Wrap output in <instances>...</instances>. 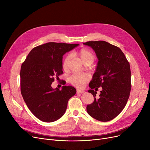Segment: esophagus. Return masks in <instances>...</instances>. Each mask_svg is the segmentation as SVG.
<instances>
[{
	"mask_svg": "<svg viewBox=\"0 0 150 150\" xmlns=\"http://www.w3.org/2000/svg\"><path fill=\"white\" fill-rule=\"evenodd\" d=\"M84 92V91H81V90H77V91H76L77 93H83Z\"/></svg>",
	"mask_w": 150,
	"mask_h": 150,
	"instance_id": "esophagus-1",
	"label": "esophagus"
}]
</instances>
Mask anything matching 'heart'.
Listing matches in <instances>:
<instances>
[{
    "label": "heart",
    "mask_w": 150,
    "mask_h": 150,
    "mask_svg": "<svg viewBox=\"0 0 150 150\" xmlns=\"http://www.w3.org/2000/svg\"><path fill=\"white\" fill-rule=\"evenodd\" d=\"M77 56L85 64H91L96 58L94 54L91 50L87 49H82L76 53ZM71 58V55L67 54L62 62V67L64 70L67 69L69 62ZM89 80V75L82 74H75L69 78V82L78 88H83L86 83Z\"/></svg>",
    "instance_id": "b5f03b06"
}]
</instances>
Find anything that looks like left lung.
<instances>
[{
	"label": "left lung",
	"instance_id": "left-lung-1",
	"mask_svg": "<svg viewBox=\"0 0 150 150\" xmlns=\"http://www.w3.org/2000/svg\"><path fill=\"white\" fill-rule=\"evenodd\" d=\"M84 45L95 51L98 59L96 72L89 83L94 101L86 107L88 113L101 122L114 119L125 107L131 88L130 65L119 47L104 41H88ZM102 87L96 97L97 87Z\"/></svg>",
	"mask_w": 150,
	"mask_h": 150
}]
</instances>
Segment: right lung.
Wrapping results in <instances>:
<instances>
[{"instance_id": "add662e5", "label": "right lung", "mask_w": 150, "mask_h": 150, "mask_svg": "<svg viewBox=\"0 0 150 150\" xmlns=\"http://www.w3.org/2000/svg\"><path fill=\"white\" fill-rule=\"evenodd\" d=\"M78 44L48 42L30 51L21 69V92L30 111L38 119L53 122L64 114L76 90L71 86L53 89L54 78L62 72V56ZM66 84L62 81V84Z\"/></svg>"}]
</instances>
